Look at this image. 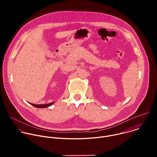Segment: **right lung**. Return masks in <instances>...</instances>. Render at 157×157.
Here are the masks:
<instances>
[{
	"instance_id": "right-lung-1",
	"label": "right lung",
	"mask_w": 157,
	"mask_h": 157,
	"mask_svg": "<svg viewBox=\"0 0 157 157\" xmlns=\"http://www.w3.org/2000/svg\"><path fill=\"white\" fill-rule=\"evenodd\" d=\"M31 105H32L33 106L35 107H38V108H45V107H48L49 106H50L51 105H52L53 104H54V102L47 104H32L30 103Z\"/></svg>"
}]
</instances>
